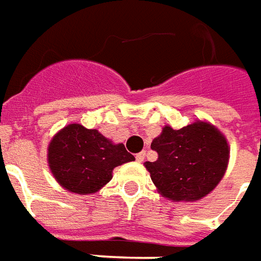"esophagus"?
<instances>
[{
	"label": "esophagus",
	"mask_w": 261,
	"mask_h": 261,
	"mask_svg": "<svg viewBox=\"0 0 261 261\" xmlns=\"http://www.w3.org/2000/svg\"><path fill=\"white\" fill-rule=\"evenodd\" d=\"M144 157H146V151H140L139 154H136V161L138 163H143Z\"/></svg>",
	"instance_id": "esophagus-1"
}]
</instances>
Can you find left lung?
<instances>
[{
    "mask_svg": "<svg viewBox=\"0 0 261 261\" xmlns=\"http://www.w3.org/2000/svg\"><path fill=\"white\" fill-rule=\"evenodd\" d=\"M151 149L159 159L144 165L160 193L174 201H195L208 195L225 174L229 159L227 139L207 122L178 130L165 126Z\"/></svg>",
    "mask_w": 261,
    "mask_h": 261,
    "instance_id": "obj_1",
    "label": "left lung"
}]
</instances>
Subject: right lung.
Returning <instances> with one entry per match:
<instances>
[{
  "mask_svg": "<svg viewBox=\"0 0 261 261\" xmlns=\"http://www.w3.org/2000/svg\"><path fill=\"white\" fill-rule=\"evenodd\" d=\"M135 157L122 143L114 144L96 129L70 123L55 135L48 146V165L66 191L87 195L110 182L112 170Z\"/></svg>",
  "mask_w": 261,
  "mask_h": 261,
  "instance_id": "add662e5",
  "label": "right lung"
}]
</instances>
